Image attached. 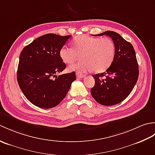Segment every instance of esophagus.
<instances>
[{
    "instance_id": "1",
    "label": "esophagus",
    "mask_w": 155,
    "mask_h": 155,
    "mask_svg": "<svg viewBox=\"0 0 155 155\" xmlns=\"http://www.w3.org/2000/svg\"><path fill=\"white\" fill-rule=\"evenodd\" d=\"M76 75H77V77L78 78H84L85 77V75L83 74H81V73H78V72H77V74H76Z\"/></svg>"
}]
</instances>
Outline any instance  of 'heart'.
<instances>
[{"label": "heart", "instance_id": "1", "mask_svg": "<svg viewBox=\"0 0 155 155\" xmlns=\"http://www.w3.org/2000/svg\"><path fill=\"white\" fill-rule=\"evenodd\" d=\"M72 48L64 46L59 51L61 60L66 64H71L81 55L83 61L71 65L70 71L84 73L94 70L103 72L113 62L116 47L109 38H101L82 35L72 41Z\"/></svg>", "mask_w": 155, "mask_h": 155}]
</instances>
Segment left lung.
Masks as SVG:
<instances>
[{
	"label": "left lung",
	"instance_id": "left-lung-1",
	"mask_svg": "<svg viewBox=\"0 0 155 155\" xmlns=\"http://www.w3.org/2000/svg\"><path fill=\"white\" fill-rule=\"evenodd\" d=\"M103 35L113 39L116 52L107 70L93 76L95 84L91 93L97 103L112 106L123 101L133 91L139 78V66L135 51L129 42L114 31H107L94 36Z\"/></svg>",
	"mask_w": 155,
	"mask_h": 155
}]
</instances>
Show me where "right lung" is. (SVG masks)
Here are the masks:
<instances>
[{
    "instance_id": "add662e5",
    "label": "right lung",
    "mask_w": 155,
    "mask_h": 155,
    "mask_svg": "<svg viewBox=\"0 0 155 155\" xmlns=\"http://www.w3.org/2000/svg\"><path fill=\"white\" fill-rule=\"evenodd\" d=\"M71 37L44 35L22 51L17 71L18 83L26 98L35 106L42 108L56 107L64 99L76 80L74 71L57 75L66 68L59 51Z\"/></svg>"
}]
</instances>
